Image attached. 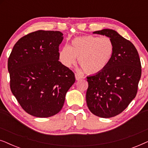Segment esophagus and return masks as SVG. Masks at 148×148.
<instances>
[{
    "mask_svg": "<svg viewBox=\"0 0 148 148\" xmlns=\"http://www.w3.org/2000/svg\"><path fill=\"white\" fill-rule=\"evenodd\" d=\"M83 78V75H81L79 73H75V79L76 80H79Z\"/></svg>",
    "mask_w": 148,
    "mask_h": 148,
    "instance_id": "obj_1",
    "label": "esophagus"
}]
</instances>
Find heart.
<instances>
[{"instance_id": "b5f03b06", "label": "heart", "mask_w": 148, "mask_h": 148, "mask_svg": "<svg viewBox=\"0 0 148 148\" xmlns=\"http://www.w3.org/2000/svg\"><path fill=\"white\" fill-rule=\"evenodd\" d=\"M114 54V44L109 37L92 35L74 38L71 45L64 46L59 53L60 62L66 67L76 62L88 74L102 71L110 63Z\"/></svg>"}]
</instances>
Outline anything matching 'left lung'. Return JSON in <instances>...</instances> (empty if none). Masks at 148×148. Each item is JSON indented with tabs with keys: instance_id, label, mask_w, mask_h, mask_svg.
<instances>
[{
	"instance_id": "1",
	"label": "left lung",
	"mask_w": 148,
	"mask_h": 148,
	"mask_svg": "<svg viewBox=\"0 0 148 148\" xmlns=\"http://www.w3.org/2000/svg\"><path fill=\"white\" fill-rule=\"evenodd\" d=\"M94 34L111 38L114 54L102 71L87 77V105L96 116L110 118L122 112L136 96L141 61L135 46L114 30L104 29Z\"/></svg>"
}]
</instances>
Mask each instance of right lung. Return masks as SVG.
Segmentation results:
<instances>
[{
    "instance_id": "1",
    "label": "right lung",
    "mask_w": 148,
    "mask_h": 148,
    "mask_svg": "<svg viewBox=\"0 0 148 148\" xmlns=\"http://www.w3.org/2000/svg\"><path fill=\"white\" fill-rule=\"evenodd\" d=\"M62 35L44 30L28 34L16 42L8 59L11 92L32 116L46 118L59 112L75 82L74 73L58 60Z\"/></svg>"
}]
</instances>
